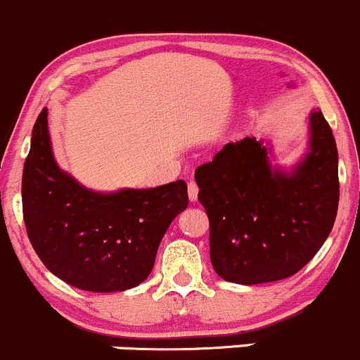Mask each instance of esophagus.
I'll return each mask as SVG.
<instances>
[{
	"mask_svg": "<svg viewBox=\"0 0 360 360\" xmlns=\"http://www.w3.org/2000/svg\"><path fill=\"white\" fill-rule=\"evenodd\" d=\"M197 195H199V187H197V184L193 180L188 181V199L192 202L197 200Z\"/></svg>",
	"mask_w": 360,
	"mask_h": 360,
	"instance_id": "obj_1",
	"label": "esophagus"
}]
</instances>
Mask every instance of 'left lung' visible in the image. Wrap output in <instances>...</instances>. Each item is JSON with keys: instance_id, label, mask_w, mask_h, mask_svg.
<instances>
[{"instance_id": "8db88e82", "label": "left lung", "mask_w": 360, "mask_h": 360, "mask_svg": "<svg viewBox=\"0 0 360 360\" xmlns=\"http://www.w3.org/2000/svg\"><path fill=\"white\" fill-rule=\"evenodd\" d=\"M309 122V153L290 173L270 168L255 137L228 143L195 169L212 267L224 281L252 285L294 276L332 231L340 197L337 144L320 108Z\"/></svg>"}]
</instances>
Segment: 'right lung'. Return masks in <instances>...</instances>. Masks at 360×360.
I'll list each match as a JSON object with an SVG mask.
<instances>
[{
    "label": "right lung",
    "mask_w": 360,
    "mask_h": 360,
    "mask_svg": "<svg viewBox=\"0 0 360 360\" xmlns=\"http://www.w3.org/2000/svg\"><path fill=\"white\" fill-rule=\"evenodd\" d=\"M22 205L28 240L56 277L83 290L115 292L146 281L188 193L184 180L114 193L82 187L52 156L44 107L23 167Z\"/></svg>",
    "instance_id": "add662e5"
}]
</instances>
